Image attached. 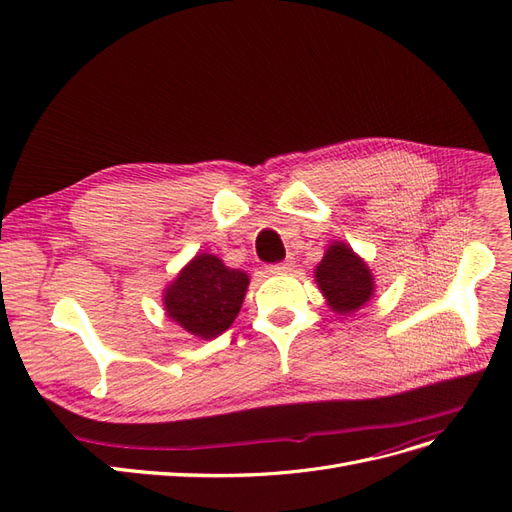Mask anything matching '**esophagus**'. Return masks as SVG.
<instances>
[{"mask_svg":"<svg viewBox=\"0 0 512 512\" xmlns=\"http://www.w3.org/2000/svg\"><path fill=\"white\" fill-rule=\"evenodd\" d=\"M290 269H292V260L277 262V265H269V267H267L269 273H288Z\"/></svg>","mask_w":512,"mask_h":512,"instance_id":"esophagus-1","label":"esophagus"}]
</instances>
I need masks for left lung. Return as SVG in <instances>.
Segmentation results:
<instances>
[{
  "mask_svg": "<svg viewBox=\"0 0 512 512\" xmlns=\"http://www.w3.org/2000/svg\"><path fill=\"white\" fill-rule=\"evenodd\" d=\"M314 280L331 312L339 316L359 312L376 292L369 265L344 241H333L327 247L314 269Z\"/></svg>",
  "mask_w": 512,
  "mask_h": 512,
  "instance_id": "left-lung-1",
  "label": "left lung"
}]
</instances>
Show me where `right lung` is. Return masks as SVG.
I'll return each mask as SVG.
<instances>
[{
  "instance_id": "obj_1",
  "label": "right lung",
  "mask_w": 512,
  "mask_h": 512,
  "mask_svg": "<svg viewBox=\"0 0 512 512\" xmlns=\"http://www.w3.org/2000/svg\"><path fill=\"white\" fill-rule=\"evenodd\" d=\"M250 275L198 252L162 292L166 316L200 339L222 335L241 312Z\"/></svg>"
}]
</instances>
